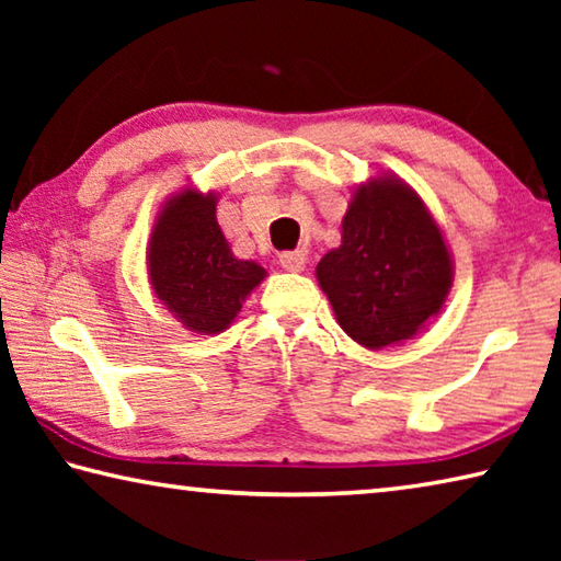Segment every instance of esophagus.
<instances>
[{"label":"esophagus","mask_w":561,"mask_h":561,"mask_svg":"<svg viewBox=\"0 0 561 561\" xmlns=\"http://www.w3.org/2000/svg\"><path fill=\"white\" fill-rule=\"evenodd\" d=\"M304 262H307V257H304V252H282L279 254V264L287 272H301L304 270Z\"/></svg>","instance_id":"obj_1"}]
</instances>
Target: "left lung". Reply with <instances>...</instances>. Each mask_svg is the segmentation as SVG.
I'll list each match as a JSON object with an SVG mask.
<instances>
[{
  "instance_id": "obj_1",
  "label": "left lung",
  "mask_w": 561,
  "mask_h": 561,
  "mask_svg": "<svg viewBox=\"0 0 561 561\" xmlns=\"http://www.w3.org/2000/svg\"><path fill=\"white\" fill-rule=\"evenodd\" d=\"M341 227V247L317 267L339 327L366 348L411 339L453 284L440 227L396 178L358 187Z\"/></svg>"
}]
</instances>
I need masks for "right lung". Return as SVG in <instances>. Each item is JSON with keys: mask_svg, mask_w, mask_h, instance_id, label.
<instances>
[{"mask_svg": "<svg viewBox=\"0 0 561 561\" xmlns=\"http://www.w3.org/2000/svg\"><path fill=\"white\" fill-rule=\"evenodd\" d=\"M215 195L185 190L165 203L150 237L148 272L156 297L197 334L230 327L264 279L260 264L237 260L215 217Z\"/></svg>", "mask_w": 561, "mask_h": 561, "instance_id": "1", "label": "right lung"}]
</instances>
